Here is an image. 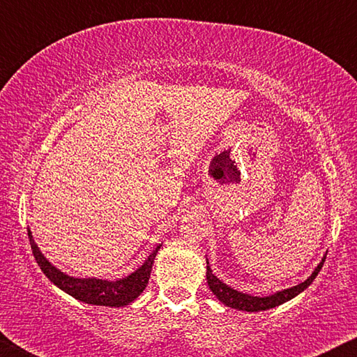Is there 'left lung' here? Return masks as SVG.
I'll return each instance as SVG.
<instances>
[{
    "mask_svg": "<svg viewBox=\"0 0 357 357\" xmlns=\"http://www.w3.org/2000/svg\"><path fill=\"white\" fill-rule=\"evenodd\" d=\"M324 259H326V257L323 258V261L318 264V268L313 271V274L305 282H302L296 287L283 289V291H279L275 294L266 296V298H258V296H250V294L241 293V291H236V289L229 288L228 285H225V283L217 279V277L213 274V271H211V268H209L208 259H206V263H208L206 280H208L211 291H213L215 294V298L220 302H223L227 307H231V309H238V310H244V312H261V310L274 309V307L280 305V304H283V302H287L289 299H293L294 296H298L299 293L304 291V289L309 287L313 280H315V277L318 275L319 271H321Z\"/></svg>",
    "mask_w": 357,
    "mask_h": 357,
    "instance_id": "1",
    "label": "left lung"
}]
</instances>
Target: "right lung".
Masks as SVG:
<instances>
[{
  "label": "right lung",
  "instance_id": "1",
  "mask_svg": "<svg viewBox=\"0 0 357 357\" xmlns=\"http://www.w3.org/2000/svg\"><path fill=\"white\" fill-rule=\"evenodd\" d=\"M28 238L36 261H38L42 273L50 279V282L55 283L63 291L70 294L72 298L84 302V304L105 307H124L130 304L132 301H135L143 293V289L148 285L154 258L160 249V245H157L153 253L148 257L146 261L135 273H132L130 275L124 277L121 280L110 282L102 279H75V277L66 275L61 271L56 269L55 266H52L47 261V258L42 255L38 245H36L29 229Z\"/></svg>",
  "mask_w": 357,
  "mask_h": 357
}]
</instances>
